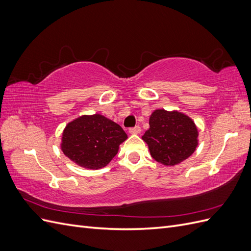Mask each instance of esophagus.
Returning a JSON list of instances; mask_svg holds the SVG:
<instances>
[{"mask_svg":"<svg viewBox=\"0 0 251 251\" xmlns=\"http://www.w3.org/2000/svg\"><path fill=\"white\" fill-rule=\"evenodd\" d=\"M141 131V128L139 126H136L134 127H130L128 128V132H130L131 134H139Z\"/></svg>","mask_w":251,"mask_h":251,"instance_id":"34e87169","label":"esophagus"}]
</instances>
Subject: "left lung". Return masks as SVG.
Masks as SVG:
<instances>
[{"instance_id":"obj_1","label":"left lung","mask_w":251,"mask_h":251,"mask_svg":"<svg viewBox=\"0 0 251 251\" xmlns=\"http://www.w3.org/2000/svg\"><path fill=\"white\" fill-rule=\"evenodd\" d=\"M142 139L157 162L173 166L194 153L198 146V130L184 114L156 110L150 117V128Z\"/></svg>"}]
</instances>
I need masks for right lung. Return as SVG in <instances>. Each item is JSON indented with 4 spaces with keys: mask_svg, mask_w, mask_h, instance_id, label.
I'll return each instance as SVG.
<instances>
[{
    "mask_svg": "<svg viewBox=\"0 0 251 251\" xmlns=\"http://www.w3.org/2000/svg\"><path fill=\"white\" fill-rule=\"evenodd\" d=\"M126 138V132L119 125L95 114L81 116L66 126L62 150L76 164L98 170L115 157L119 144Z\"/></svg>",
    "mask_w": 251,
    "mask_h": 251,
    "instance_id": "right-lung-1",
    "label": "right lung"
}]
</instances>
